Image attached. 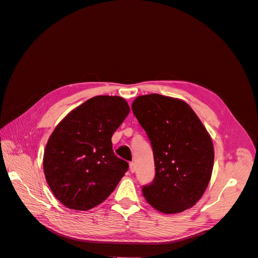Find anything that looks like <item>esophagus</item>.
Segmentation results:
<instances>
[{
	"mask_svg": "<svg viewBox=\"0 0 258 258\" xmlns=\"http://www.w3.org/2000/svg\"><path fill=\"white\" fill-rule=\"evenodd\" d=\"M129 170H130L131 173L135 172V171H136V165H135V162H130V163H129Z\"/></svg>",
	"mask_w": 258,
	"mask_h": 258,
	"instance_id": "34e87169",
	"label": "esophagus"
}]
</instances>
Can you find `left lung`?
<instances>
[{
  "instance_id": "obj_1",
  "label": "left lung",
  "mask_w": 258,
  "mask_h": 258,
  "mask_svg": "<svg viewBox=\"0 0 258 258\" xmlns=\"http://www.w3.org/2000/svg\"><path fill=\"white\" fill-rule=\"evenodd\" d=\"M132 111L150 139L156 174L143 196L166 214L197 204L212 175L214 147L199 117L185 101L152 93L138 97Z\"/></svg>"
}]
</instances>
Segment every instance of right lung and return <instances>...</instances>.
Returning a JSON list of instances; mask_svg holds the SVG:
<instances>
[{
    "instance_id": "add662e5",
    "label": "right lung",
    "mask_w": 258,
    "mask_h": 258,
    "mask_svg": "<svg viewBox=\"0 0 258 258\" xmlns=\"http://www.w3.org/2000/svg\"><path fill=\"white\" fill-rule=\"evenodd\" d=\"M129 112L123 98L97 96L57 124L45 147L43 168L62 205L87 211L113 192L129 166L115 156L112 136Z\"/></svg>"
}]
</instances>
